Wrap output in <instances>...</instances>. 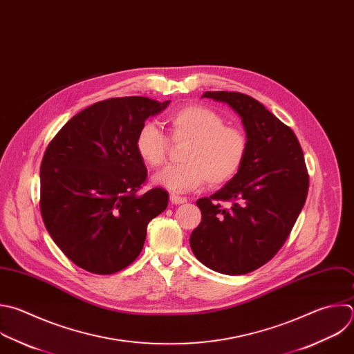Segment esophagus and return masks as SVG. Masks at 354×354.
<instances>
[{
  "label": "esophagus",
  "instance_id": "1",
  "mask_svg": "<svg viewBox=\"0 0 354 354\" xmlns=\"http://www.w3.org/2000/svg\"><path fill=\"white\" fill-rule=\"evenodd\" d=\"M169 200H171V203L172 204H185L187 200L185 198V197H179V196H176V194H171V197H169Z\"/></svg>",
  "mask_w": 354,
  "mask_h": 354
}]
</instances>
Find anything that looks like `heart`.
I'll return each mask as SVG.
<instances>
[{
	"label": "heart",
	"mask_w": 354,
	"mask_h": 354,
	"mask_svg": "<svg viewBox=\"0 0 354 354\" xmlns=\"http://www.w3.org/2000/svg\"><path fill=\"white\" fill-rule=\"evenodd\" d=\"M174 142H189L180 165H171L151 176L154 186L171 193H187L204 180L221 186L241 171L248 154V138L223 118L203 105L183 106L168 116ZM135 147L145 164L160 167L165 162L169 142L154 122H145L138 131Z\"/></svg>",
	"instance_id": "obj_1"
}]
</instances>
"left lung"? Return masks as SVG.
<instances>
[{
	"instance_id": "left-lung-1",
	"label": "left lung",
	"mask_w": 354,
	"mask_h": 354,
	"mask_svg": "<svg viewBox=\"0 0 354 354\" xmlns=\"http://www.w3.org/2000/svg\"><path fill=\"white\" fill-rule=\"evenodd\" d=\"M201 97L225 102L241 116L248 154L236 176L197 200L201 222L190 234V248L212 271L249 274L283 246L306 203L303 150L293 131L253 97L236 91Z\"/></svg>"
}]
</instances>
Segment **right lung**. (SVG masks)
<instances>
[{"label": "right lung", "mask_w": 354, "mask_h": 354, "mask_svg": "<svg viewBox=\"0 0 354 354\" xmlns=\"http://www.w3.org/2000/svg\"><path fill=\"white\" fill-rule=\"evenodd\" d=\"M147 97L95 102L64 125L40 167V211L55 245L77 267L108 275L140 254L149 222L168 193L139 189L147 169L135 140L147 118L169 105Z\"/></svg>", "instance_id": "right-lung-1"}]
</instances>
